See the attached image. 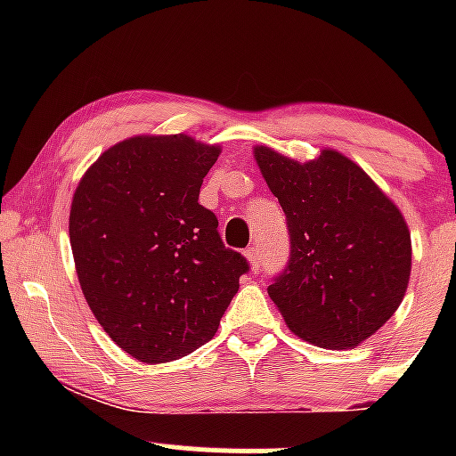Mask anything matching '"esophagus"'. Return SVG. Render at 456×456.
<instances>
[{
  "mask_svg": "<svg viewBox=\"0 0 456 456\" xmlns=\"http://www.w3.org/2000/svg\"><path fill=\"white\" fill-rule=\"evenodd\" d=\"M244 255H246V259H248L250 270L259 272L261 270V250L257 248V246H248V248L244 250Z\"/></svg>",
  "mask_w": 456,
  "mask_h": 456,
  "instance_id": "obj_1",
  "label": "esophagus"
}]
</instances>
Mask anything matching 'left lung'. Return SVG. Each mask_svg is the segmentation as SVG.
Wrapping results in <instances>:
<instances>
[{
	"mask_svg": "<svg viewBox=\"0 0 456 456\" xmlns=\"http://www.w3.org/2000/svg\"><path fill=\"white\" fill-rule=\"evenodd\" d=\"M287 216L291 253L268 294L291 332L326 349L355 347L399 308L411 238L399 208L337 150L297 162L255 148Z\"/></svg>",
	"mask_w": 456,
	"mask_h": 456,
	"instance_id": "obj_1",
	"label": "left lung"
}]
</instances>
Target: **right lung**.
I'll use <instances>...</instances> for the list:
<instances>
[{"instance_id":"right-lung-1","label":"right lung","mask_w":456,"mask_h":456,"mask_svg":"<svg viewBox=\"0 0 456 456\" xmlns=\"http://www.w3.org/2000/svg\"><path fill=\"white\" fill-rule=\"evenodd\" d=\"M218 154L188 134L119 141L72 197L68 229L83 296L118 347L145 364L210 341L248 272L199 203Z\"/></svg>"}]
</instances>
